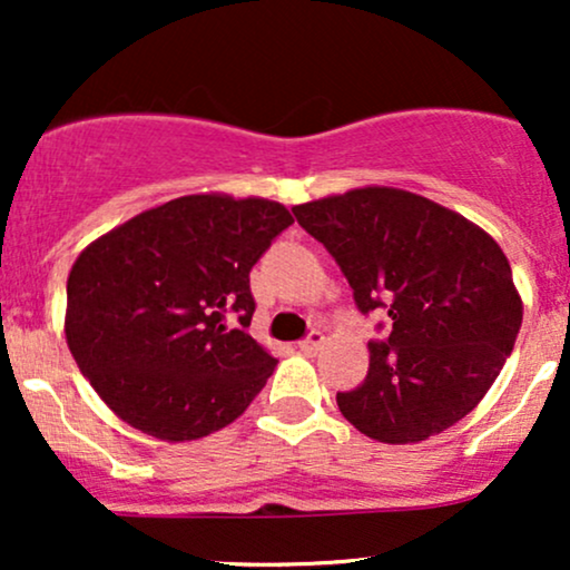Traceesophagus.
Instances as JSON below:
<instances>
[{
  "label": "esophagus",
  "mask_w": 570,
  "mask_h": 570,
  "mask_svg": "<svg viewBox=\"0 0 570 570\" xmlns=\"http://www.w3.org/2000/svg\"><path fill=\"white\" fill-rule=\"evenodd\" d=\"M322 345H324L322 332H311V337H305L303 343H299V351H303L305 356H316V353L322 351Z\"/></svg>",
  "instance_id": "obj_1"
}]
</instances>
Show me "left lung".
Instances as JSON below:
<instances>
[{
  "instance_id": "obj_1",
  "label": "left lung",
  "mask_w": 570,
  "mask_h": 570,
  "mask_svg": "<svg viewBox=\"0 0 570 570\" xmlns=\"http://www.w3.org/2000/svg\"><path fill=\"white\" fill-rule=\"evenodd\" d=\"M299 225L337 259L358 311L391 318L362 385L337 394L353 429L385 444L442 434L495 383L522 324L507 254L480 225L399 187L299 203Z\"/></svg>"
}]
</instances>
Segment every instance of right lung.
Here are the masks:
<instances>
[{"label": "right lung", "mask_w": 570, "mask_h": 570, "mask_svg": "<svg viewBox=\"0 0 570 570\" xmlns=\"http://www.w3.org/2000/svg\"><path fill=\"white\" fill-rule=\"evenodd\" d=\"M292 222L284 203L195 193L82 248L67 281L63 335L120 421L189 442L244 415L276 370L244 332L254 313L248 273Z\"/></svg>", "instance_id": "right-lung-1"}]
</instances>
